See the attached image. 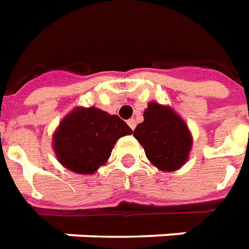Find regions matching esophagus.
<instances>
[{"label":"esophagus","mask_w":249,"mask_h":249,"mask_svg":"<svg viewBox=\"0 0 249 249\" xmlns=\"http://www.w3.org/2000/svg\"><path fill=\"white\" fill-rule=\"evenodd\" d=\"M128 125H129V128H131V129H135V128H136V121H135V118L128 120Z\"/></svg>","instance_id":"obj_1"}]
</instances>
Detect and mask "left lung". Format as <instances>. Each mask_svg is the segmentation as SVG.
Masks as SVG:
<instances>
[{"label": "left lung", "instance_id": "8db88e82", "mask_svg": "<svg viewBox=\"0 0 249 249\" xmlns=\"http://www.w3.org/2000/svg\"><path fill=\"white\" fill-rule=\"evenodd\" d=\"M144 121L135 128L133 136L143 146L148 160L163 172H174L187 162L192 148L188 125L176 111L157 102L144 110Z\"/></svg>", "mask_w": 249, "mask_h": 249}]
</instances>
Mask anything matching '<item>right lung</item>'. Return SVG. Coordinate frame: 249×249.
<instances>
[{
  "instance_id": "1",
  "label": "right lung",
  "mask_w": 249,
  "mask_h": 249,
  "mask_svg": "<svg viewBox=\"0 0 249 249\" xmlns=\"http://www.w3.org/2000/svg\"><path fill=\"white\" fill-rule=\"evenodd\" d=\"M132 129L118 116L96 107H76L53 136V148L62 166L79 174H94L106 163L118 139Z\"/></svg>"
}]
</instances>
